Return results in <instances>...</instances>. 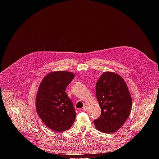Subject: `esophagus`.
I'll use <instances>...</instances> for the list:
<instances>
[{
    "label": "esophagus",
    "instance_id": "obj_1",
    "mask_svg": "<svg viewBox=\"0 0 159 159\" xmlns=\"http://www.w3.org/2000/svg\"><path fill=\"white\" fill-rule=\"evenodd\" d=\"M82 110L83 111H87L88 110V107H87V106H84L82 107Z\"/></svg>",
    "mask_w": 159,
    "mask_h": 159
}]
</instances>
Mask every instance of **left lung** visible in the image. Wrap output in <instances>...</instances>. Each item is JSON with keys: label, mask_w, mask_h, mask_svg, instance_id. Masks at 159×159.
<instances>
[{"label": "left lung", "mask_w": 159, "mask_h": 159, "mask_svg": "<svg viewBox=\"0 0 159 159\" xmlns=\"http://www.w3.org/2000/svg\"><path fill=\"white\" fill-rule=\"evenodd\" d=\"M96 92L101 115L94 120V125L102 133H115L123 125L131 112L132 99L128 86L120 75L106 72L96 83Z\"/></svg>", "instance_id": "1"}]
</instances>
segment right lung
I'll return each instance as SVG.
<instances>
[{"label":"right lung","mask_w":159,"mask_h":159,"mask_svg":"<svg viewBox=\"0 0 159 159\" xmlns=\"http://www.w3.org/2000/svg\"><path fill=\"white\" fill-rule=\"evenodd\" d=\"M74 77L70 72L55 71L47 74L39 84L36 98L37 114L53 131H65L75 121V108L65 93Z\"/></svg>","instance_id":"1"}]
</instances>
